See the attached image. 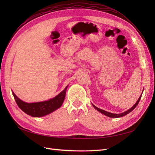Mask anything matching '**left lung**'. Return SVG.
Instances as JSON below:
<instances>
[{
    "mask_svg": "<svg viewBox=\"0 0 155 155\" xmlns=\"http://www.w3.org/2000/svg\"><path fill=\"white\" fill-rule=\"evenodd\" d=\"M141 96H142V94L140 95V97H139V99H138V101H137V103L134 104L133 106L131 107L130 109H128V110H127V111H125V112H124V113H120V114H113V113H108V112H107V111H105V110H102V109H100V108H98V107H97L96 106H94V105H93V107H94V108H95V109H97L98 111H99L100 113H101L102 114H104V115H106V116H107V117H111V118H118V117H124V116H125V115H127V114H128L129 113H130L131 111H132L133 109H134V108H135L137 106V104H139V101H140V98H141Z\"/></svg>",
    "mask_w": 155,
    "mask_h": 155,
    "instance_id": "1",
    "label": "left lung"
}]
</instances>
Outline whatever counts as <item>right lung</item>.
I'll use <instances>...</instances> for the list:
<instances>
[{
	"mask_svg": "<svg viewBox=\"0 0 155 155\" xmlns=\"http://www.w3.org/2000/svg\"><path fill=\"white\" fill-rule=\"evenodd\" d=\"M67 87L68 86L66 87L60 94L52 99L47 101L39 102V103H27L19 99L14 93H13V96L18 107L26 114L31 115V117H41L51 113L52 112L61 107L64 100Z\"/></svg>",
	"mask_w": 155,
	"mask_h": 155,
	"instance_id": "1",
	"label": "right lung"
}]
</instances>
